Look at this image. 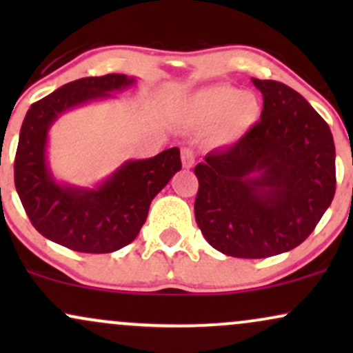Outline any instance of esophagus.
Segmentation results:
<instances>
[{
	"mask_svg": "<svg viewBox=\"0 0 353 353\" xmlns=\"http://www.w3.org/2000/svg\"><path fill=\"white\" fill-rule=\"evenodd\" d=\"M181 161H182V165H184L185 169H190L196 163V156H194V151L189 148H184L181 151Z\"/></svg>",
	"mask_w": 353,
	"mask_h": 353,
	"instance_id": "34e87169",
	"label": "esophagus"
}]
</instances>
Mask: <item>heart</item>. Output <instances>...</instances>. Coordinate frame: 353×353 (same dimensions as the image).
Returning a JSON list of instances; mask_svg holds the SVG:
<instances>
[{"mask_svg":"<svg viewBox=\"0 0 353 353\" xmlns=\"http://www.w3.org/2000/svg\"><path fill=\"white\" fill-rule=\"evenodd\" d=\"M182 114L194 125H217V141L229 144L245 136L261 121L262 103L254 92L222 84L194 92L182 106Z\"/></svg>","mask_w":353,"mask_h":353,"instance_id":"1","label":"heart"}]
</instances>
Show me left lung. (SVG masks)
Masks as SVG:
<instances>
[{
	"label": "left lung",
	"mask_w": 353,
	"mask_h": 353,
	"mask_svg": "<svg viewBox=\"0 0 353 353\" xmlns=\"http://www.w3.org/2000/svg\"><path fill=\"white\" fill-rule=\"evenodd\" d=\"M262 92L261 121L194 169V214L214 249L241 259L292 250L310 236L335 194L330 128L285 84L252 78Z\"/></svg>",
	"instance_id": "1"
}]
</instances>
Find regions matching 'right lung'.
<instances>
[{
  "mask_svg": "<svg viewBox=\"0 0 353 353\" xmlns=\"http://www.w3.org/2000/svg\"><path fill=\"white\" fill-rule=\"evenodd\" d=\"M136 78L106 74L64 84L31 104L19 132L14 185L31 224L39 234L76 252L108 254L137 237L149 205L181 171V152L165 149L149 159L125 161L96 188L58 182L48 163V134L61 114L111 92L132 86Z\"/></svg>",
  "mask_w": 353,
  "mask_h": 353,
  "instance_id": "right-lung-1",
  "label": "right lung"
}]
</instances>
